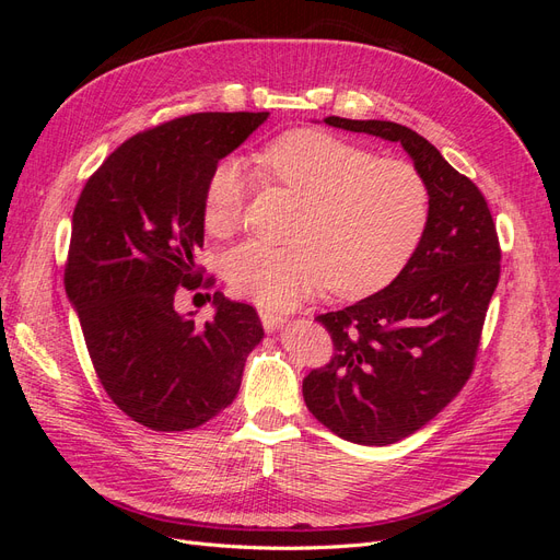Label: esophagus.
Instances as JSON below:
<instances>
[{
    "mask_svg": "<svg viewBox=\"0 0 560 560\" xmlns=\"http://www.w3.org/2000/svg\"><path fill=\"white\" fill-rule=\"evenodd\" d=\"M259 317H261L264 329H268V331L278 329L280 325H284V322H287V317H284L282 313H278V311H266V308L259 311Z\"/></svg>",
    "mask_w": 560,
    "mask_h": 560,
    "instance_id": "obj_1",
    "label": "esophagus"
}]
</instances>
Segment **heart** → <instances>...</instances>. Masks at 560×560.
Returning <instances> with one entry per match:
<instances>
[{
  "label": "heart",
  "mask_w": 560,
  "mask_h": 560,
  "mask_svg": "<svg viewBox=\"0 0 560 560\" xmlns=\"http://www.w3.org/2000/svg\"><path fill=\"white\" fill-rule=\"evenodd\" d=\"M259 173L303 202L292 247L247 243L224 259L231 290L261 306H292L319 290L358 299L395 280L430 219V186L411 161L322 130H292L264 147ZM247 182L219 161L202 194V224L226 238L243 222Z\"/></svg>",
  "instance_id": "b5f03b06"
}]
</instances>
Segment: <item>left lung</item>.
I'll return each instance as SVG.
<instances>
[{"mask_svg": "<svg viewBox=\"0 0 560 560\" xmlns=\"http://www.w3.org/2000/svg\"><path fill=\"white\" fill-rule=\"evenodd\" d=\"M334 128L399 142L430 186L425 233L385 290L315 319L331 360L303 378L308 411L334 434L387 446L448 406L477 364L502 249L479 186L416 130L327 116Z\"/></svg>", "mask_w": 560, "mask_h": 560, "instance_id": "1", "label": "left lung"}]
</instances>
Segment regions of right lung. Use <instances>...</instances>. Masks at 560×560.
Masks as SVG:
<instances>
[{"label":"right lung","mask_w":560,"mask_h":560,"mask_svg":"<svg viewBox=\"0 0 560 560\" xmlns=\"http://www.w3.org/2000/svg\"><path fill=\"white\" fill-rule=\"evenodd\" d=\"M266 116L202 112L147 128L112 151L77 200L65 292L107 397L154 432L200 428L231 406L264 336L249 303L214 292L217 315L196 325L175 296L214 287L196 264L206 182Z\"/></svg>","instance_id":"1"}]
</instances>
